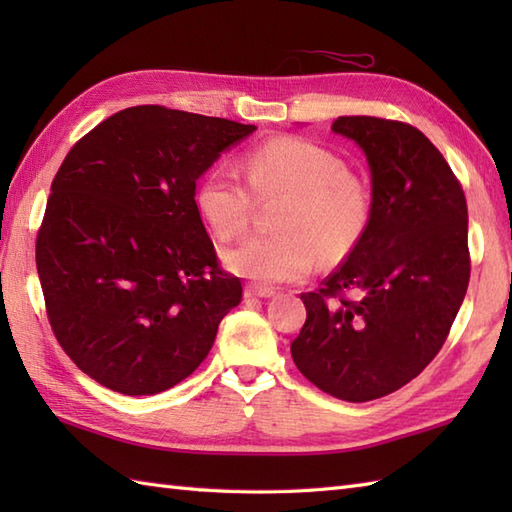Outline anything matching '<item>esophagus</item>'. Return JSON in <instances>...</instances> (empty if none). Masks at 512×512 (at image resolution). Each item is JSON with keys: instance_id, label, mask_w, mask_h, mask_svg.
Masks as SVG:
<instances>
[{"instance_id": "1", "label": "esophagus", "mask_w": 512, "mask_h": 512, "mask_svg": "<svg viewBox=\"0 0 512 512\" xmlns=\"http://www.w3.org/2000/svg\"><path fill=\"white\" fill-rule=\"evenodd\" d=\"M244 295L246 297H259V299H268L275 295V288H268V286H259V284H248L244 288Z\"/></svg>"}]
</instances>
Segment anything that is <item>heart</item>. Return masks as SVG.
<instances>
[{
  "label": "heart",
  "instance_id": "b5f03b06",
  "mask_svg": "<svg viewBox=\"0 0 512 512\" xmlns=\"http://www.w3.org/2000/svg\"><path fill=\"white\" fill-rule=\"evenodd\" d=\"M248 184L226 167H213L195 191L202 220L220 239L242 235L262 200L286 195L277 211L279 233L246 237L226 250L233 273L259 284H284L306 277L317 264L341 262L361 244L372 222V191L347 171L345 160L303 138H275L244 158Z\"/></svg>",
  "mask_w": 512,
  "mask_h": 512
}]
</instances>
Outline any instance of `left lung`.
I'll list each match as a JSON object with an SVG mask.
<instances>
[{
    "instance_id": "left-lung-1",
    "label": "left lung",
    "mask_w": 512,
    "mask_h": 512,
    "mask_svg": "<svg viewBox=\"0 0 512 512\" xmlns=\"http://www.w3.org/2000/svg\"><path fill=\"white\" fill-rule=\"evenodd\" d=\"M372 171V222L345 262L303 292L292 361L325 394L367 402L407 385L449 336L471 277L469 211L438 147L409 123L339 116Z\"/></svg>"
}]
</instances>
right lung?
I'll list each match as a JSON object with an SVG mask.
<instances>
[{
    "mask_svg": "<svg viewBox=\"0 0 512 512\" xmlns=\"http://www.w3.org/2000/svg\"><path fill=\"white\" fill-rule=\"evenodd\" d=\"M162 105L116 112L76 143L37 233L48 321L83 374L125 396L195 372L242 301L195 206V180L255 132Z\"/></svg>",
    "mask_w": 512,
    "mask_h": 512,
    "instance_id": "add662e5",
    "label": "right lung"
}]
</instances>
